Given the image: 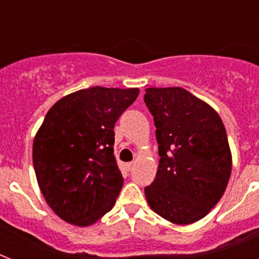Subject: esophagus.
<instances>
[{
	"mask_svg": "<svg viewBox=\"0 0 259 259\" xmlns=\"http://www.w3.org/2000/svg\"><path fill=\"white\" fill-rule=\"evenodd\" d=\"M135 166V162H128V163H125V168H127L128 171H131L132 168H134Z\"/></svg>",
	"mask_w": 259,
	"mask_h": 259,
	"instance_id": "obj_1",
	"label": "esophagus"
}]
</instances>
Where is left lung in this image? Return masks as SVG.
I'll list each match as a JSON object with an SVG mask.
<instances>
[{
  "instance_id": "obj_1",
  "label": "left lung",
  "mask_w": 259,
  "mask_h": 259,
  "mask_svg": "<svg viewBox=\"0 0 259 259\" xmlns=\"http://www.w3.org/2000/svg\"><path fill=\"white\" fill-rule=\"evenodd\" d=\"M161 157L145 187L150 207L166 221L191 224L223 196L232 168L227 132L218 113L180 87L146 88Z\"/></svg>"
}]
</instances>
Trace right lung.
Masks as SVG:
<instances>
[{"mask_svg": "<svg viewBox=\"0 0 259 259\" xmlns=\"http://www.w3.org/2000/svg\"><path fill=\"white\" fill-rule=\"evenodd\" d=\"M139 89L92 87L61 98L33 140V167L48 205L63 221L91 226L113 209L123 187L114 125Z\"/></svg>", "mask_w": 259, "mask_h": 259, "instance_id": "right-lung-1", "label": "right lung"}]
</instances>
